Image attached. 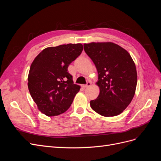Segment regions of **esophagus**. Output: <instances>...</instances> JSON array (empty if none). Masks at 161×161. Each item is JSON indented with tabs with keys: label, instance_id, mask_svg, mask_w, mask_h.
Wrapping results in <instances>:
<instances>
[{
	"label": "esophagus",
	"instance_id": "obj_1",
	"mask_svg": "<svg viewBox=\"0 0 161 161\" xmlns=\"http://www.w3.org/2000/svg\"><path fill=\"white\" fill-rule=\"evenodd\" d=\"M91 83L90 82H87V83H86V85H82V86L83 87L84 89H85V88H87V87H88V86H89L91 85Z\"/></svg>",
	"mask_w": 161,
	"mask_h": 161
}]
</instances>
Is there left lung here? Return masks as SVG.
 Instances as JSON below:
<instances>
[{
    "label": "left lung",
    "mask_w": 161,
    "mask_h": 161,
    "mask_svg": "<svg viewBox=\"0 0 161 161\" xmlns=\"http://www.w3.org/2000/svg\"><path fill=\"white\" fill-rule=\"evenodd\" d=\"M85 52L98 72L100 92L90 102L91 108L105 117L122 113L131 103L137 85L136 65L130 53L112 42L84 44Z\"/></svg>",
    "instance_id": "left-lung-1"
}]
</instances>
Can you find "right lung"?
I'll return each mask as SVG.
<instances>
[{"label": "right lung", "mask_w": 161, "mask_h": 161, "mask_svg": "<svg viewBox=\"0 0 161 161\" xmlns=\"http://www.w3.org/2000/svg\"><path fill=\"white\" fill-rule=\"evenodd\" d=\"M82 50L81 43L49 47L33 61L28 75V89L42 113L56 116L70 107L80 86L74 84L68 67Z\"/></svg>", "instance_id": "1"}]
</instances>
